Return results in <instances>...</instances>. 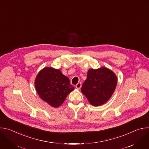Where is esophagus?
<instances>
[{
    "label": "esophagus",
    "mask_w": 149,
    "mask_h": 149,
    "mask_svg": "<svg viewBox=\"0 0 149 149\" xmlns=\"http://www.w3.org/2000/svg\"><path fill=\"white\" fill-rule=\"evenodd\" d=\"M81 86H82V84H81V82H78V83L76 85V86H75L76 88H77V89H78V90L81 88Z\"/></svg>",
    "instance_id": "obj_1"
}]
</instances>
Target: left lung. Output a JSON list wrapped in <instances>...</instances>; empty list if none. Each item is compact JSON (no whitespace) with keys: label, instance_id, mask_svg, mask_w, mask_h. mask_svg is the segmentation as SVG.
<instances>
[{"label":"left lung","instance_id":"8db88e82","mask_svg":"<svg viewBox=\"0 0 149 149\" xmlns=\"http://www.w3.org/2000/svg\"><path fill=\"white\" fill-rule=\"evenodd\" d=\"M117 83L116 74L110 70L102 67L88 71L87 78L81 88V92L94 106L107 102L113 95Z\"/></svg>","mask_w":149,"mask_h":149}]
</instances>
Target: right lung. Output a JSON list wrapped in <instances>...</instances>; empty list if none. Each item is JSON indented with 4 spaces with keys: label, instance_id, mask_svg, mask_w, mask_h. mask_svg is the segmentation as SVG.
<instances>
[{
    "label": "right lung",
    "instance_id": "add662e5",
    "mask_svg": "<svg viewBox=\"0 0 149 149\" xmlns=\"http://www.w3.org/2000/svg\"><path fill=\"white\" fill-rule=\"evenodd\" d=\"M35 86L40 98L55 108L59 107L74 90L67 77L51 67H45L38 73Z\"/></svg>",
    "mask_w": 149,
    "mask_h": 149
}]
</instances>
